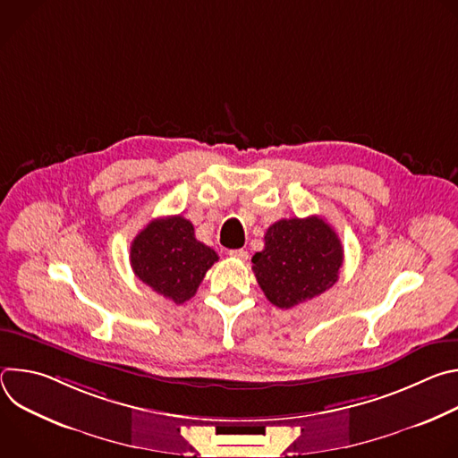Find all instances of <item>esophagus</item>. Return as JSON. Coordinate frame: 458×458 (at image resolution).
<instances>
[{"mask_svg":"<svg viewBox=\"0 0 458 458\" xmlns=\"http://www.w3.org/2000/svg\"><path fill=\"white\" fill-rule=\"evenodd\" d=\"M228 255L233 257V259H239V260H246V259H248V251L242 250V248H239V250H230Z\"/></svg>","mask_w":458,"mask_h":458,"instance_id":"esophagus-1","label":"esophagus"}]
</instances>
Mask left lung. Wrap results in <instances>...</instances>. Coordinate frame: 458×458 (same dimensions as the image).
<instances>
[{
	"mask_svg": "<svg viewBox=\"0 0 458 458\" xmlns=\"http://www.w3.org/2000/svg\"><path fill=\"white\" fill-rule=\"evenodd\" d=\"M344 250L335 230L318 216L281 219L265 235L251 270L267 299L283 310L310 301L339 279Z\"/></svg>",
	"mask_w": 458,
	"mask_h": 458,
	"instance_id": "8db88e82",
	"label": "left lung"
}]
</instances>
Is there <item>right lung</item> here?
<instances>
[{
  "instance_id": "obj_1",
  "label": "right lung",
  "mask_w": 458,
  "mask_h": 458,
  "mask_svg": "<svg viewBox=\"0 0 458 458\" xmlns=\"http://www.w3.org/2000/svg\"><path fill=\"white\" fill-rule=\"evenodd\" d=\"M219 257L195 239L193 225L181 216L150 221L130 246L134 274L159 295L182 304L198 292Z\"/></svg>"
}]
</instances>
